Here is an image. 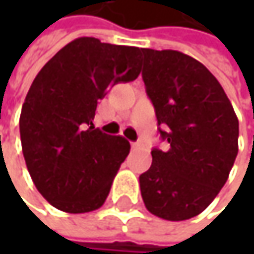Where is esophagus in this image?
I'll return each instance as SVG.
<instances>
[{
	"instance_id": "obj_1",
	"label": "esophagus",
	"mask_w": 254,
	"mask_h": 254,
	"mask_svg": "<svg viewBox=\"0 0 254 254\" xmlns=\"http://www.w3.org/2000/svg\"><path fill=\"white\" fill-rule=\"evenodd\" d=\"M142 144L139 142V141H136V142H132V148H139Z\"/></svg>"
}]
</instances>
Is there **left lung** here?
Segmentation results:
<instances>
[{
	"label": "left lung",
	"instance_id": "obj_1",
	"mask_svg": "<svg viewBox=\"0 0 254 254\" xmlns=\"http://www.w3.org/2000/svg\"><path fill=\"white\" fill-rule=\"evenodd\" d=\"M142 80L169 148L151 150L139 177L147 210L166 221L200 215L228 179L238 153V119L206 66L175 50L141 48Z\"/></svg>",
	"mask_w": 254,
	"mask_h": 254
}]
</instances>
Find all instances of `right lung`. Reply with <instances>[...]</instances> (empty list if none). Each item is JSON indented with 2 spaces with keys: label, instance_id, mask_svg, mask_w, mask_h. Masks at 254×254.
Listing matches in <instances>:
<instances>
[{
  "label": "right lung",
  "instance_id": "obj_1",
  "mask_svg": "<svg viewBox=\"0 0 254 254\" xmlns=\"http://www.w3.org/2000/svg\"><path fill=\"white\" fill-rule=\"evenodd\" d=\"M139 59L136 47L83 36L33 79L20 115L22 150L35 187L56 209L86 213L104 204L130 145L92 121L110 86L138 77Z\"/></svg>",
  "mask_w": 254,
  "mask_h": 254
}]
</instances>
